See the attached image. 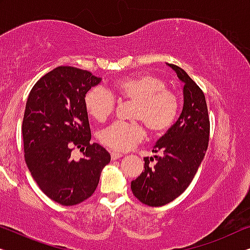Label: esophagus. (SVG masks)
<instances>
[{
	"instance_id": "1",
	"label": "esophagus",
	"mask_w": 250,
	"mask_h": 250,
	"mask_svg": "<svg viewBox=\"0 0 250 250\" xmlns=\"http://www.w3.org/2000/svg\"><path fill=\"white\" fill-rule=\"evenodd\" d=\"M120 157H122V154H120V152H117V151L111 152V158H112V161H115V159H119Z\"/></svg>"
}]
</instances>
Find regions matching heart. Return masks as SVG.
<instances>
[{
  "mask_svg": "<svg viewBox=\"0 0 250 250\" xmlns=\"http://www.w3.org/2000/svg\"><path fill=\"white\" fill-rule=\"evenodd\" d=\"M118 99L135 101L131 119L139 121H115L100 132L103 146L117 151H125L144 139L146 130L159 136L172 128L180 111L176 93L167 88L166 82L154 74H143L115 82L112 93L102 86L89 89L84 96L85 109L93 119L105 122L114 112ZM143 122V125L141 124Z\"/></svg>",
  "mask_w": 250,
  "mask_h": 250,
  "instance_id": "b5f03b06",
  "label": "heart"
}]
</instances>
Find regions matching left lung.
I'll return each mask as SVG.
<instances>
[{"label": "left lung", "mask_w": 250, "mask_h": 250, "mask_svg": "<svg viewBox=\"0 0 250 250\" xmlns=\"http://www.w3.org/2000/svg\"><path fill=\"white\" fill-rule=\"evenodd\" d=\"M169 66L184 83L183 111L154 146L152 151L159 154L145 157L144 172L131 182L133 195L150 207L165 206L188 188L206 155L210 136L203 91L184 69Z\"/></svg>", "instance_id": "left-lung-1"}]
</instances>
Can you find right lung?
<instances>
[{
	"instance_id": "1",
	"label": "right lung",
	"mask_w": 250,
	"mask_h": 250,
	"mask_svg": "<svg viewBox=\"0 0 250 250\" xmlns=\"http://www.w3.org/2000/svg\"><path fill=\"white\" fill-rule=\"evenodd\" d=\"M101 78L72 66H59L33 85L25 105L22 137L24 159L48 197L70 207L92 196L111 156L91 144L84 96ZM83 152L80 161L71 152Z\"/></svg>"
}]
</instances>
